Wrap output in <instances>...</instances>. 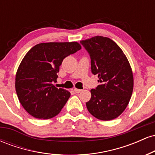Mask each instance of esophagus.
<instances>
[{
  "instance_id": "1",
  "label": "esophagus",
  "mask_w": 155,
  "mask_h": 155,
  "mask_svg": "<svg viewBox=\"0 0 155 155\" xmlns=\"http://www.w3.org/2000/svg\"><path fill=\"white\" fill-rule=\"evenodd\" d=\"M74 91L76 93H79V92L81 91V90H79V89H76V88H75V89H74Z\"/></svg>"
}]
</instances>
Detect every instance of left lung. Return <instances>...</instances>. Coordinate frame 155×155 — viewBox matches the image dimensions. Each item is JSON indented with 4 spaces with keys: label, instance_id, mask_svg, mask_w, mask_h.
Returning a JSON list of instances; mask_svg holds the SVG:
<instances>
[{
    "label": "left lung",
    "instance_id": "obj_1",
    "mask_svg": "<svg viewBox=\"0 0 155 155\" xmlns=\"http://www.w3.org/2000/svg\"><path fill=\"white\" fill-rule=\"evenodd\" d=\"M80 44L90 55L92 73L98 76L100 83L90 90L87 110L98 120H114L124 111L133 93V76L128 60L120 47L107 37L97 35Z\"/></svg>",
    "mask_w": 155,
    "mask_h": 155
}]
</instances>
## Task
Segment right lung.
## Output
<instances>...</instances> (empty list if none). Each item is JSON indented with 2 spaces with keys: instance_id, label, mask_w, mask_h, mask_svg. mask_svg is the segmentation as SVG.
Returning <instances> with one entry per match:
<instances>
[{
  "instance_id": "1",
  "label": "right lung",
  "mask_w": 155,
  "mask_h": 155,
  "mask_svg": "<svg viewBox=\"0 0 155 155\" xmlns=\"http://www.w3.org/2000/svg\"><path fill=\"white\" fill-rule=\"evenodd\" d=\"M81 49L77 42H49L35 45L27 53L16 74L19 102L37 119L52 118L61 111L71 93L52 84L62 62Z\"/></svg>"
}]
</instances>
